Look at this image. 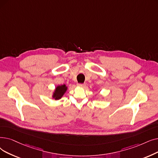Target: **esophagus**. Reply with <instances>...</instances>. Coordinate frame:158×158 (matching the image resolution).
<instances>
[{
  "label": "esophagus",
  "mask_w": 158,
  "mask_h": 158,
  "mask_svg": "<svg viewBox=\"0 0 158 158\" xmlns=\"http://www.w3.org/2000/svg\"><path fill=\"white\" fill-rule=\"evenodd\" d=\"M77 86H79V87H84L86 86L85 84H81V83H78L77 84Z\"/></svg>",
  "instance_id": "obj_1"
}]
</instances>
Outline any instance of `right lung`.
Returning a JSON list of instances; mask_svg holds the SVG:
<instances>
[{
  "label": "right lung",
  "instance_id": "1",
  "mask_svg": "<svg viewBox=\"0 0 158 158\" xmlns=\"http://www.w3.org/2000/svg\"><path fill=\"white\" fill-rule=\"evenodd\" d=\"M67 86L65 85H59L56 88L53 94V98L56 100H59L63 97L65 92L67 90Z\"/></svg>",
  "mask_w": 158,
  "mask_h": 158
}]
</instances>
